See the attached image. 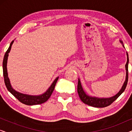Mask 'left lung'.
<instances>
[{
	"instance_id": "8db88e82",
	"label": "left lung",
	"mask_w": 132,
	"mask_h": 132,
	"mask_svg": "<svg viewBox=\"0 0 132 132\" xmlns=\"http://www.w3.org/2000/svg\"><path fill=\"white\" fill-rule=\"evenodd\" d=\"M120 43L122 44V46L124 47L123 43L121 40H120ZM127 62L126 64V80L124 81L123 85H122L121 89L120 91L116 95H113L111 97H108V98H99L97 97H93L89 95L86 93L83 88L82 84H81L80 79H78V85H77V93H78L79 96L80 97V100L84 103L85 104H88V105L93 106L95 108H104L108 106L110 104L112 103L117 98L123 93L125 90L126 86H127L128 82V65H129V55H128L127 52Z\"/></svg>"
}]
</instances>
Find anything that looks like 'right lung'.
I'll list each match as a JSON object with an SVG mask.
<instances>
[{
    "mask_svg": "<svg viewBox=\"0 0 132 132\" xmlns=\"http://www.w3.org/2000/svg\"><path fill=\"white\" fill-rule=\"evenodd\" d=\"M14 40L11 43L8 49L7 50L6 53L5 54L4 57H3V77H4V81L5 85L7 89L14 95L15 98H17L20 102L22 103L26 104V105H36V104H42L43 103L46 102L48 100V99L51 96L52 93H53L55 86L56 85L57 80H58L59 77H57L52 83L50 87L48 88L47 90L45 93L37 95H29L26 94H23L19 93L15 91L13 88L12 87L11 84L10 83V79L8 77V71H7V61H8V57L9 55V53L11 49V46L14 43Z\"/></svg>",
    "mask_w": 132,
    "mask_h": 132,
    "instance_id": "1",
    "label": "right lung"
}]
</instances>
